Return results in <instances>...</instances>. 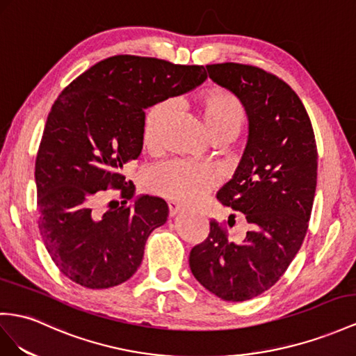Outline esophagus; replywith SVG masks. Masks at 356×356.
I'll list each match as a JSON object with an SVG mask.
<instances>
[{
  "label": "esophagus",
  "mask_w": 356,
  "mask_h": 356,
  "mask_svg": "<svg viewBox=\"0 0 356 356\" xmlns=\"http://www.w3.org/2000/svg\"><path fill=\"white\" fill-rule=\"evenodd\" d=\"M168 211H170V216H176L181 211V206L176 202H168Z\"/></svg>",
  "instance_id": "34e87169"
}]
</instances>
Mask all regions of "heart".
Wrapping results in <instances>:
<instances>
[{
	"label": "heart",
	"mask_w": 356,
	"mask_h": 356,
	"mask_svg": "<svg viewBox=\"0 0 356 356\" xmlns=\"http://www.w3.org/2000/svg\"><path fill=\"white\" fill-rule=\"evenodd\" d=\"M200 113L213 141L230 143L247 123V109L241 100L222 88H212L200 97ZM171 114V102H159L145 115L143 124V145L154 153L159 150L161 135ZM216 184L212 168L194 165L185 161H170L153 168L149 188L153 194L171 202L195 203Z\"/></svg>",
	"instance_id": "heart-1"
}]
</instances>
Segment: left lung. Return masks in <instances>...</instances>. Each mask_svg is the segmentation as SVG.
Wrapping results in <instances>:
<instances>
[{"label": "left lung", "instance_id": "left-lung-1", "mask_svg": "<svg viewBox=\"0 0 356 356\" xmlns=\"http://www.w3.org/2000/svg\"><path fill=\"white\" fill-rule=\"evenodd\" d=\"M206 69L247 109V147L216 198L242 212L251 230L234 243L212 220L206 241L191 250L189 268L218 298L242 302L275 284L304 242L317 184V147L307 109L284 81L239 63Z\"/></svg>", "mask_w": 356, "mask_h": 356}]
</instances>
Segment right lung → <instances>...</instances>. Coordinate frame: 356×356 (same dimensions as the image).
<instances>
[{"label":"right lung","mask_w":356,"mask_h":356,"mask_svg":"<svg viewBox=\"0 0 356 356\" xmlns=\"http://www.w3.org/2000/svg\"><path fill=\"white\" fill-rule=\"evenodd\" d=\"M206 78L203 66L114 56L72 81L54 102L35 158L38 222L52 261L76 284L114 287L140 268L168 206L159 197H135L120 171L141 153L145 108ZM108 187L124 202L100 214L94 204Z\"/></svg>","instance_id":"add662e5"}]
</instances>
